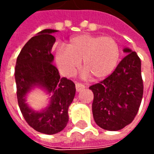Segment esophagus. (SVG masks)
Masks as SVG:
<instances>
[{"label": "esophagus", "mask_w": 154, "mask_h": 154, "mask_svg": "<svg viewBox=\"0 0 154 154\" xmlns=\"http://www.w3.org/2000/svg\"><path fill=\"white\" fill-rule=\"evenodd\" d=\"M75 85H76V90H77V91H81L83 90L84 88H85V86H84L83 84L80 83V82H76Z\"/></svg>", "instance_id": "esophagus-1"}]
</instances>
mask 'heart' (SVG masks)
I'll list each match as a JSON object with an SVG mask.
<instances>
[{
	"instance_id": "1",
	"label": "heart",
	"mask_w": 154,
	"mask_h": 154,
	"mask_svg": "<svg viewBox=\"0 0 154 154\" xmlns=\"http://www.w3.org/2000/svg\"><path fill=\"white\" fill-rule=\"evenodd\" d=\"M120 50L117 42L111 37L79 35L72 38L67 48H59L56 54L57 66L67 76L75 72L82 61L85 70L94 79L109 76L119 63Z\"/></svg>"
}]
</instances>
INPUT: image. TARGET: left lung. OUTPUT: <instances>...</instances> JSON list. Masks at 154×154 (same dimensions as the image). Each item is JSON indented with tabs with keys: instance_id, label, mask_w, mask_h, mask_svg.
Listing matches in <instances>:
<instances>
[{
	"instance_id": "obj_1",
	"label": "left lung",
	"mask_w": 154,
	"mask_h": 154,
	"mask_svg": "<svg viewBox=\"0 0 154 154\" xmlns=\"http://www.w3.org/2000/svg\"><path fill=\"white\" fill-rule=\"evenodd\" d=\"M128 54L112 73L89 87L93 92L92 114L100 128L116 131L132 122L139 111L143 93L141 61L135 52Z\"/></svg>"
}]
</instances>
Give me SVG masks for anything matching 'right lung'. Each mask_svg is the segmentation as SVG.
Masks as SVG:
<instances>
[{
    "label": "right lung",
    "mask_w": 154,
    "mask_h": 154,
    "mask_svg": "<svg viewBox=\"0 0 154 154\" xmlns=\"http://www.w3.org/2000/svg\"><path fill=\"white\" fill-rule=\"evenodd\" d=\"M55 29H44L25 44L17 57L15 78L19 107L25 121L38 132L54 134L60 132L68 122V107L75 97L72 81L60 77L52 63L51 54L55 43L52 35ZM44 87L51 94L49 106L43 112H34L25 103V96L32 87Z\"/></svg>",
    "instance_id": "add662e5"
}]
</instances>
